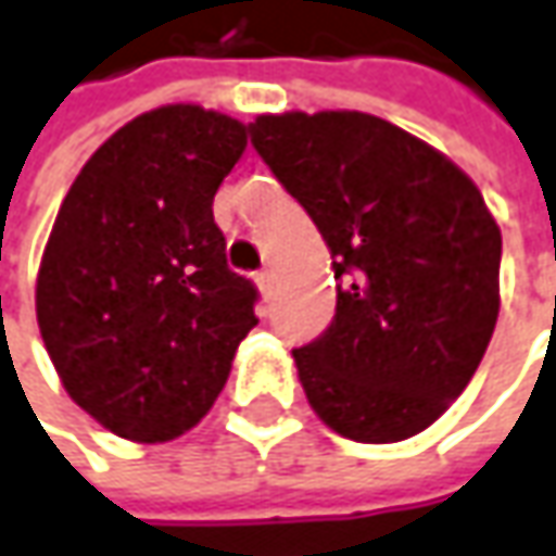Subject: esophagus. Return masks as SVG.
Returning a JSON list of instances; mask_svg holds the SVG:
<instances>
[{"mask_svg":"<svg viewBox=\"0 0 556 556\" xmlns=\"http://www.w3.org/2000/svg\"><path fill=\"white\" fill-rule=\"evenodd\" d=\"M255 282H258L261 295L264 298L274 295V270H267V267H264V270H258V274H255Z\"/></svg>","mask_w":556,"mask_h":556,"instance_id":"obj_1","label":"esophagus"}]
</instances>
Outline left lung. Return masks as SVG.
Instances as JSON below:
<instances>
[{"label": "left lung", "instance_id": "left-lung-1", "mask_svg": "<svg viewBox=\"0 0 556 556\" xmlns=\"http://www.w3.org/2000/svg\"><path fill=\"white\" fill-rule=\"evenodd\" d=\"M332 252L336 316L295 348L314 412L356 443L415 437L468 388L498 319L502 230L477 184L356 110L249 123Z\"/></svg>", "mask_w": 556, "mask_h": 556}]
</instances>
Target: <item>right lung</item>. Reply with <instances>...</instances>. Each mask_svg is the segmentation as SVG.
<instances>
[{
    "mask_svg": "<svg viewBox=\"0 0 556 556\" xmlns=\"http://www.w3.org/2000/svg\"><path fill=\"white\" fill-rule=\"evenodd\" d=\"M245 125L197 104L141 113L83 165L51 227L36 319L76 406L135 443L190 431L258 326L212 202Z\"/></svg>",
    "mask_w": 556,
    "mask_h": 556,
    "instance_id": "obj_1",
    "label": "right lung"
}]
</instances>
